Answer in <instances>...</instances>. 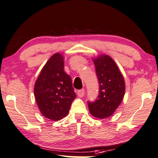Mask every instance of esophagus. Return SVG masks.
Instances as JSON below:
<instances>
[{"instance_id": "1", "label": "esophagus", "mask_w": 158, "mask_h": 158, "mask_svg": "<svg viewBox=\"0 0 158 158\" xmlns=\"http://www.w3.org/2000/svg\"><path fill=\"white\" fill-rule=\"evenodd\" d=\"M77 93V96H78L79 97H83L84 96V94H85V90H84L83 89L78 90Z\"/></svg>"}]
</instances>
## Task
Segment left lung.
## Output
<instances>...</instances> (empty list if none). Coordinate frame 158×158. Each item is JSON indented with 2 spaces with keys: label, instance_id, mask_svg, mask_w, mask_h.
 <instances>
[{
  "label": "left lung",
  "instance_id": "8db88e82",
  "mask_svg": "<svg viewBox=\"0 0 158 158\" xmlns=\"http://www.w3.org/2000/svg\"><path fill=\"white\" fill-rule=\"evenodd\" d=\"M99 83V95L95 102H89L94 117L104 119L111 116L123 99L126 84L121 72L111 57L102 54L93 59Z\"/></svg>",
  "mask_w": 158,
  "mask_h": 158
}]
</instances>
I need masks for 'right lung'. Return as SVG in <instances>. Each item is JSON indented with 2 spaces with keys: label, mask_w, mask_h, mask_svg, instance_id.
Segmentation results:
<instances>
[{
  "label": "right lung",
  "mask_w": 158,
  "mask_h": 158,
  "mask_svg": "<svg viewBox=\"0 0 158 158\" xmlns=\"http://www.w3.org/2000/svg\"><path fill=\"white\" fill-rule=\"evenodd\" d=\"M64 69V57L56 53L42 68L34 86L35 98L40 112L54 121L67 116L76 97L71 77Z\"/></svg>",
  "instance_id": "add662e5"
}]
</instances>
